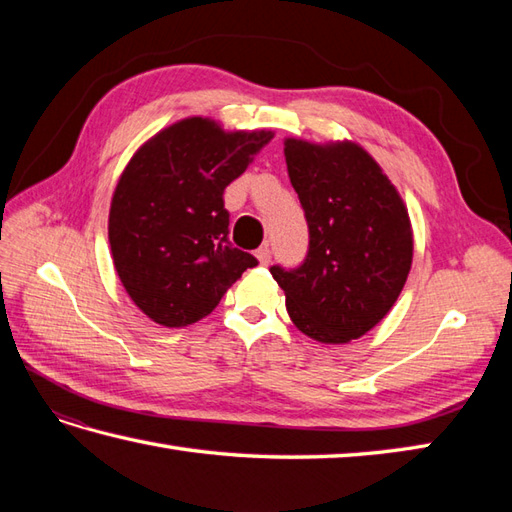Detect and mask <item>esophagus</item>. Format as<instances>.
Segmentation results:
<instances>
[{
  "mask_svg": "<svg viewBox=\"0 0 512 512\" xmlns=\"http://www.w3.org/2000/svg\"><path fill=\"white\" fill-rule=\"evenodd\" d=\"M257 259H259V264H262V266L270 264V259H273V250H270L268 244L257 248Z\"/></svg>",
  "mask_w": 512,
  "mask_h": 512,
  "instance_id": "34e87169",
  "label": "esophagus"
}]
</instances>
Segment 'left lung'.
Returning a JSON list of instances; mask_svg holds the SVG:
<instances>
[{
	"label": "left lung",
	"mask_w": 512,
	"mask_h": 512,
	"mask_svg": "<svg viewBox=\"0 0 512 512\" xmlns=\"http://www.w3.org/2000/svg\"><path fill=\"white\" fill-rule=\"evenodd\" d=\"M286 165L308 253L295 268L270 266L292 323L321 343L369 332L405 286L413 239L405 204L376 160L354 143L286 140Z\"/></svg>",
	"instance_id": "1"
}]
</instances>
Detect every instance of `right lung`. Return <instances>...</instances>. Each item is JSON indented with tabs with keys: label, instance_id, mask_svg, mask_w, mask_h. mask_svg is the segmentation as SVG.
Listing matches in <instances>:
<instances>
[{
	"label": "right lung",
	"instance_id": "add662e5",
	"mask_svg": "<svg viewBox=\"0 0 512 512\" xmlns=\"http://www.w3.org/2000/svg\"><path fill=\"white\" fill-rule=\"evenodd\" d=\"M270 132H222L187 118L149 140L123 171L110 209V246L127 295L167 328L200 321L257 259L228 239L224 189Z\"/></svg>",
	"mask_w": 512,
	"mask_h": 512
}]
</instances>
